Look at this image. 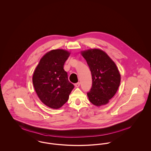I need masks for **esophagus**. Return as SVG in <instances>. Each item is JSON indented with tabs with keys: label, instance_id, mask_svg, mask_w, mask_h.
<instances>
[{
	"label": "esophagus",
	"instance_id": "34e87169",
	"mask_svg": "<svg viewBox=\"0 0 151 151\" xmlns=\"http://www.w3.org/2000/svg\"><path fill=\"white\" fill-rule=\"evenodd\" d=\"M74 85H75V86H76V88H78V87H79V86H80V82H77V83H75V84H74Z\"/></svg>",
	"mask_w": 151,
	"mask_h": 151
}]
</instances>
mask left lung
<instances>
[{
	"label": "left lung",
	"mask_w": 151,
	"mask_h": 151,
	"mask_svg": "<svg viewBox=\"0 0 151 151\" xmlns=\"http://www.w3.org/2000/svg\"><path fill=\"white\" fill-rule=\"evenodd\" d=\"M81 54L86 60L92 76V86L87 93L89 101L97 106L107 104L120 86L121 76L117 66L100 49L83 51Z\"/></svg>",
	"instance_id": "obj_1"
}]
</instances>
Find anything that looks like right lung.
<instances>
[{"mask_svg": "<svg viewBox=\"0 0 151 151\" xmlns=\"http://www.w3.org/2000/svg\"><path fill=\"white\" fill-rule=\"evenodd\" d=\"M70 53L52 50L41 59L34 72L32 83L40 100L52 109H58L69 99L74 85L68 80L63 65Z\"/></svg>", "mask_w": 151, "mask_h": 151, "instance_id": "1", "label": "right lung"}]
</instances>
